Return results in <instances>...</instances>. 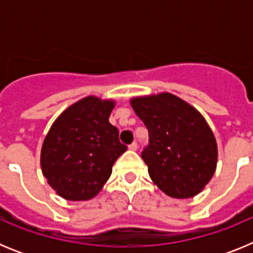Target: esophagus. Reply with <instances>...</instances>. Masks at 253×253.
I'll return each instance as SVG.
<instances>
[{"mask_svg":"<svg viewBox=\"0 0 253 253\" xmlns=\"http://www.w3.org/2000/svg\"><path fill=\"white\" fill-rule=\"evenodd\" d=\"M128 148L130 149V151H137V148H138V144H137V143H135V142H133V143H131V144H130V146L128 147Z\"/></svg>","mask_w":253,"mask_h":253,"instance_id":"obj_1","label":"esophagus"}]
</instances>
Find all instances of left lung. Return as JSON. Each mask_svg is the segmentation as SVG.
Here are the masks:
<instances>
[{
  "instance_id": "left-lung-1",
  "label": "left lung",
  "mask_w": 253,
  "mask_h": 253,
  "mask_svg": "<svg viewBox=\"0 0 253 253\" xmlns=\"http://www.w3.org/2000/svg\"><path fill=\"white\" fill-rule=\"evenodd\" d=\"M130 105L148 129L142 158L152 181L175 199L202 193L218 162L215 137L204 116L169 92L131 97Z\"/></svg>"
}]
</instances>
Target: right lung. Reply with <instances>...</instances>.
Instances as JSON below:
<instances>
[{"label": "right lung", "mask_w": 253, "mask_h": 253, "mask_svg": "<svg viewBox=\"0 0 253 253\" xmlns=\"http://www.w3.org/2000/svg\"><path fill=\"white\" fill-rule=\"evenodd\" d=\"M115 100L86 96L67 107L44 138L40 166L49 186L69 202L101 191L115 161L126 151L109 116Z\"/></svg>", "instance_id": "1"}]
</instances>
